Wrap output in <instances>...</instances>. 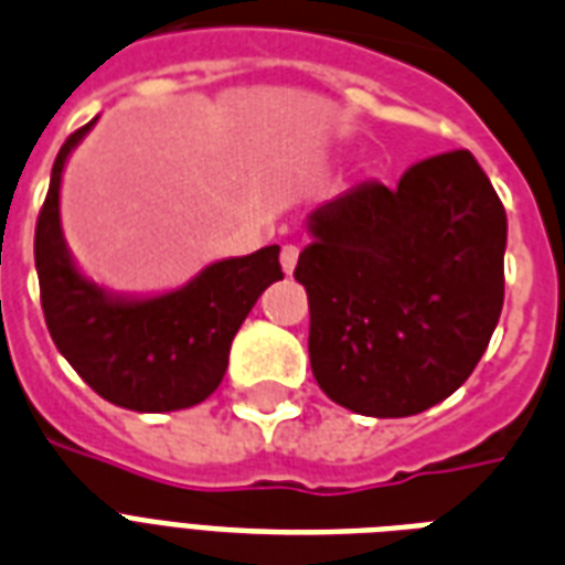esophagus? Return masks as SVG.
I'll list each match as a JSON object with an SVG mask.
<instances>
[{
    "label": "esophagus",
    "instance_id": "esophagus-1",
    "mask_svg": "<svg viewBox=\"0 0 565 565\" xmlns=\"http://www.w3.org/2000/svg\"><path fill=\"white\" fill-rule=\"evenodd\" d=\"M297 256H300V250H297L295 244H286V247L279 250V265H282V270H286V274H295Z\"/></svg>",
    "mask_w": 565,
    "mask_h": 565
}]
</instances>
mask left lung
<instances>
[{"instance_id": "1", "label": "left lung", "mask_w": 565, "mask_h": 565, "mask_svg": "<svg viewBox=\"0 0 565 565\" xmlns=\"http://www.w3.org/2000/svg\"><path fill=\"white\" fill-rule=\"evenodd\" d=\"M309 230L295 279L327 397L404 418L454 395L504 306L507 214L475 156H430L397 188L360 182L312 212Z\"/></svg>"}]
</instances>
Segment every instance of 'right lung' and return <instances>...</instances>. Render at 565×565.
I'll return each mask as SVG.
<instances>
[{
    "instance_id": "obj_1",
    "label": "right lung",
    "mask_w": 565,
    "mask_h": 565,
    "mask_svg": "<svg viewBox=\"0 0 565 565\" xmlns=\"http://www.w3.org/2000/svg\"><path fill=\"white\" fill-rule=\"evenodd\" d=\"M90 126L61 147L34 226L43 318L55 348L99 397L135 413L188 409L221 386L235 332L262 291L282 279L279 247L214 262L185 288L152 300L108 297L70 262L58 221L64 161Z\"/></svg>"
}]
</instances>
